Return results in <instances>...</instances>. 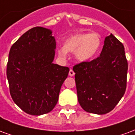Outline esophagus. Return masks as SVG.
Returning <instances> with one entry per match:
<instances>
[{"instance_id":"obj_1","label":"esophagus","mask_w":135,"mask_h":135,"mask_svg":"<svg viewBox=\"0 0 135 135\" xmlns=\"http://www.w3.org/2000/svg\"><path fill=\"white\" fill-rule=\"evenodd\" d=\"M74 71L73 70H72V69H70V70H69V76H73L74 75Z\"/></svg>"}]
</instances>
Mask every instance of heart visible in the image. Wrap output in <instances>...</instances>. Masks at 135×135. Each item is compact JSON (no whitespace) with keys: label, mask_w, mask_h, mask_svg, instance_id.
Instances as JSON below:
<instances>
[{"label":"heart","mask_w":135,"mask_h":135,"mask_svg":"<svg viewBox=\"0 0 135 135\" xmlns=\"http://www.w3.org/2000/svg\"><path fill=\"white\" fill-rule=\"evenodd\" d=\"M100 46L101 40L98 34H76L65 40L64 47H59L58 53L61 57L65 58L67 52H74L78 61H86L96 56Z\"/></svg>","instance_id":"1"}]
</instances>
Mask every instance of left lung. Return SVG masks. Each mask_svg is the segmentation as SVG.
<instances>
[{
    "instance_id": "8db88e82",
    "label": "left lung",
    "mask_w": 135,
    "mask_h": 135,
    "mask_svg": "<svg viewBox=\"0 0 135 135\" xmlns=\"http://www.w3.org/2000/svg\"><path fill=\"white\" fill-rule=\"evenodd\" d=\"M127 69L124 47L110 34L98 57L73 66L81 107L100 115L113 110L125 93Z\"/></svg>"
}]
</instances>
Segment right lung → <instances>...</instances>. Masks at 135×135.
<instances>
[{"instance_id":"1","label":"right lung","mask_w":135,"mask_h":135,"mask_svg":"<svg viewBox=\"0 0 135 135\" xmlns=\"http://www.w3.org/2000/svg\"><path fill=\"white\" fill-rule=\"evenodd\" d=\"M52 32L35 27L11 46L6 69L11 96L25 113L50 112L59 100L69 69L53 64L56 40Z\"/></svg>"}]
</instances>
